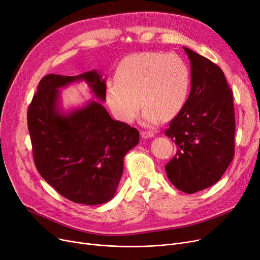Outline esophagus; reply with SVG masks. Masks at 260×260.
Masks as SVG:
<instances>
[{"label":"esophagus","instance_id":"esophagus-1","mask_svg":"<svg viewBox=\"0 0 260 260\" xmlns=\"http://www.w3.org/2000/svg\"><path fill=\"white\" fill-rule=\"evenodd\" d=\"M141 135H142V138H144V139H151V138L154 137V133L151 132V131H142Z\"/></svg>","mask_w":260,"mask_h":260}]
</instances>
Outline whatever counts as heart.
<instances>
[{
  "mask_svg": "<svg viewBox=\"0 0 260 260\" xmlns=\"http://www.w3.org/2000/svg\"><path fill=\"white\" fill-rule=\"evenodd\" d=\"M189 85L190 72L180 56L155 52L132 54L121 60L114 82L107 85L106 102L122 122L134 121L142 107L145 122L153 125L180 112Z\"/></svg>",
  "mask_w": 260,
  "mask_h": 260,
  "instance_id": "b5f03b06",
  "label": "heart"
}]
</instances>
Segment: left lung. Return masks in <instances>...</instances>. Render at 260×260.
<instances>
[{
  "label": "left lung",
  "mask_w": 260,
  "mask_h": 260,
  "mask_svg": "<svg viewBox=\"0 0 260 260\" xmlns=\"http://www.w3.org/2000/svg\"><path fill=\"white\" fill-rule=\"evenodd\" d=\"M183 48L190 61V93L165 131L178 147L165 169L179 190L193 193L217 183L233 160L235 113L224 73L211 60Z\"/></svg>",
  "instance_id": "obj_1"
}]
</instances>
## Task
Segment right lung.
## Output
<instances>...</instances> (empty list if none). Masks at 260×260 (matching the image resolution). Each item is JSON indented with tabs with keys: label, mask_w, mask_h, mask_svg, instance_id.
Instances as JSON below:
<instances>
[{
	"label": "right lung",
	"mask_w": 260,
	"mask_h": 260,
	"mask_svg": "<svg viewBox=\"0 0 260 260\" xmlns=\"http://www.w3.org/2000/svg\"><path fill=\"white\" fill-rule=\"evenodd\" d=\"M84 80L98 101H106V79L90 71L78 76H44L27 111L35 165L41 177L72 202L97 205L114 197L123 157L140 142L139 131L111 118L90 101L64 113L59 89Z\"/></svg>",
	"instance_id": "obj_1"
}]
</instances>
